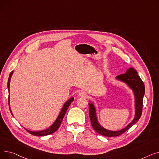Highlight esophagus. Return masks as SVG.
<instances>
[{"instance_id":"1","label":"esophagus","mask_w":159,"mask_h":159,"mask_svg":"<svg viewBox=\"0 0 159 159\" xmlns=\"http://www.w3.org/2000/svg\"><path fill=\"white\" fill-rule=\"evenodd\" d=\"M80 97H82V98H85L87 97V93L85 92V91H80V92L79 93V95H78Z\"/></svg>"}]
</instances>
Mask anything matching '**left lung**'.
Returning <instances> with one entry per match:
<instances>
[{
    "instance_id": "8db88e82",
    "label": "left lung",
    "mask_w": 159,
    "mask_h": 159,
    "mask_svg": "<svg viewBox=\"0 0 159 159\" xmlns=\"http://www.w3.org/2000/svg\"><path fill=\"white\" fill-rule=\"evenodd\" d=\"M116 79L126 82L134 92L135 97V116L133 121L124 129L116 131L107 130L102 128L98 123L96 116L95 108L92 103H89V114L91 126L98 134L105 137H117L122 134L124 132H126L139 120L142 115V112H143V97L145 93V87L143 81L139 76L137 71L134 68H130L126 71V73L119 75V76L116 77Z\"/></svg>"
}]
</instances>
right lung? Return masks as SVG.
I'll return each instance as SVG.
<instances>
[{"label":"right lung","instance_id":"obj_1","mask_svg":"<svg viewBox=\"0 0 159 159\" xmlns=\"http://www.w3.org/2000/svg\"><path fill=\"white\" fill-rule=\"evenodd\" d=\"M12 74H13V71L10 73L9 78H8V81H7V89H8V91H9V92H10V79H11ZM73 100H74L73 98H71L64 104V105L62 107V110L61 111L59 115L58 116L57 120H55V122L53 123V124L51 127H49L47 129H45L43 131H29L26 129V130L28 132H29L30 134H31L33 135H35V136H46V135L52 134V133L55 132L58 129V128L60 127L61 122L62 121V119L66 113V111H67V110H68V108L70 106V105L71 104V103L73 101ZM8 103H9V105H10V97H8ZM9 107H10V106H9ZM10 112L11 113V110H10ZM11 114H12V113H11ZM12 115H13V114H12Z\"/></svg>","mask_w":159,"mask_h":159}]
</instances>
